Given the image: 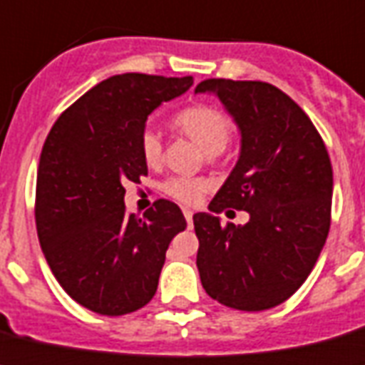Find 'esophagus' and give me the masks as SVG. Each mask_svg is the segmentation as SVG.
Here are the masks:
<instances>
[{
    "label": "esophagus",
    "mask_w": 365,
    "mask_h": 365,
    "mask_svg": "<svg viewBox=\"0 0 365 365\" xmlns=\"http://www.w3.org/2000/svg\"><path fill=\"white\" fill-rule=\"evenodd\" d=\"M182 214H185V217H186L188 229H192V227H194V212H192L190 208H182Z\"/></svg>",
    "instance_id": "34e87169"
}]
</instances>
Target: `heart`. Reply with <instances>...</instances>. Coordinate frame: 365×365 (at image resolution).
<instances>
[{"label":"heart","instance_id":"obj_1","mask_svg":"<svg viewBox=\"0 0 365 365\" xmlns=\"http://www.w3.org/2000/svg\"><path fill=\"white\" fill-rule=\"evenodd\" d=\"M173 127L182 135L194 140L208 155H217L227 148L230 138L229 118L216 107L197 103L192 107L182 108L173 118ZM140 151L145 164L157 166L162 160V140L158 133L145 129L140 136ZM210 185L205 179L197 177H171L162 185V192L168 197L175 199L179 203L195 205L203 199Z\"/></svg>","mask_w":365,"mask_h":365}]
</instances>
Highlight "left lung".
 Instances as JSON below:
<instances>
[{
	"label": "left lung",
	"mask_w": 365,
	"mask_h": 365,
	"mask_svg": "<svg viewBox=\"0 0 365 365\" xmlns=\"http://www.w3.org/2000/svg\"><path fill=\"white\" fill-rule=\"evenodd\" d=\"M242 133L235 170L208 208L249 212L245 225L194 216L197 269L217 303L258 312L284 303L314 269L331 229L332 166L322 135L288 93L262 81L205 79Z\"/></svg>",
	"instance_id": "8db88e82"
}]
</instances>
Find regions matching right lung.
Listing matches in <instances>:
<instances>
[{
    "mask_svg": "<svg viewBox=\"0 0 365 365\" xmlns=\"http://www.w3.org/2000/svg\"><path fill=\"white\" fill-rule=\"evenodd\" d=\"M194 77L125 73L101 81L53 123L40 153L34 220L53 275L81 307L123 316L145 307L158 286L180 208L157 199L129 214L123 185L148 175L140 136L164 101Z\"/></svg>",
    "mask_w": 365,
    "mask_h": 365,
    "instance_id": "1",
    "label": "right lung"
}]
</instances>
